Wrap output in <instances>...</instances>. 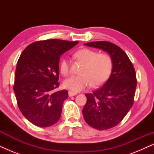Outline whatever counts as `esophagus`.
<instances>
[{
    "label": "esophagus",
    "mask_w": 154,
    "mask_h": 154,
    "mask_svg": "<svg viewBox=\"0 0 154 154\" xmlns=\"http://www.w3.org/2000/svg\"><path fill=\"white\" fill-rule=\"evenodd\" d=\"M76 94H77L76 92H71V91H69V97H73V96H75V95H76Z\"/></svg>",
    "instance_id": "esophagus-1"
}]
</instances>
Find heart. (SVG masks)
Segmentation results:
<instances>
[{
  "label": "heart",
  "instance_id": "heart-1",
  "mask_svg": "<svg viewBox=\"0 0 154 154\" xmlns=\"http://www.w3.org/2000/svg\"><path fill=\"white\" fill-rule=\"evenodd\" d=\"M74 57L83 64L79 75H73L63 82L66 89L79 92L91 83L97 87L104 83L110 76L113 69V60L106 53H98L96 50L83 48L77 51ZM60 71L63 75H67L70 71V65L67 58H63L60 63Z\"/></svg>",
  "mask_w": 154,
  "mask_h": 154
}]
</instances>
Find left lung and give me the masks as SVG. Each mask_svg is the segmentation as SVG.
Here are the masks:
<instances>
[{"label":"left lung","mask_w":154,"mask_h":154,"mask_svg":"<svg viewBox=\"0 0 154 154\" xmlns=\"http://www.w3.org/2000/svg\"><path fill=\"white\" fill-rule=\"evenodd\" d=\"M85 45L104 50L113 60V69L106 83L92 93L85 94L87 102L83 109L86 123L99 130L117 125L134 103L137 87L136 73L127 54L108 41L90 42Z\"/></svg>","instance_id":"8db88e82"}]
</instances>
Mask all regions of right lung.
Instances as JSON below:
<instances>
[{"label": "right lung", "instance_id": "obj_1", "mask_svg": "<svg viewBox=\"0 0 154 154\" xmlns=\"http://www.w3.org/2000/svg\"><path fill=\"white\" fill-rule=\"evenodd\" d=\"M78 41L49 39L29 45L21 54L14 75V92L19 109L33 125L49 127L59 121L66 90L54 91L60 85V56Z\"/></svg>", "mask_w": 154, "mask_h": 154}]
</instances>
